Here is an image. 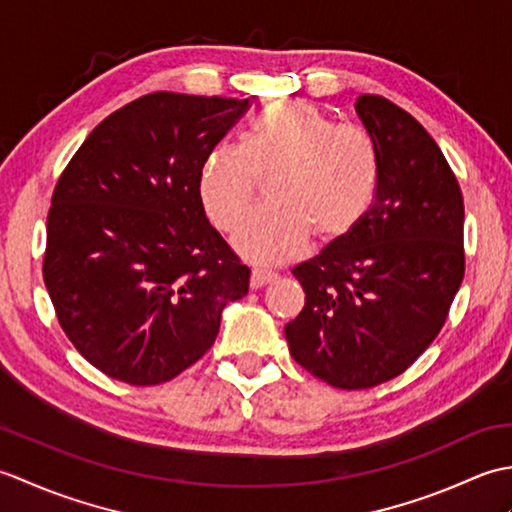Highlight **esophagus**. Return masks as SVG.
Wrapping results in <instances>:
<instances>
[{
	"instance_id": "esophagus-1",
	"label": "esophagus",
	"mask_w": 512,
	"mask_h": 512,
	"mask_svg": "<svg viewBox=\"0 0 512 512\" xmlns=\"http://www.w3.org/2000/svg\"><path fill=\"white\" fill-rule=\"evenodd\" d=\"M277 279V273L273 270H264V268H253V273H250V288L257 290L266 284H273Z\"/></svg>"
}]
</instances>
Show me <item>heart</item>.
<instances>
[{"label":"heart","mask_w":512,"mask_h":512,"mask_svg":"<svg viewBox=\"0 0 512 512\" xmlns=\"http://www.w3.org/2000/svg\"><path fill=\"white\" fill-rule=\"evenodd\" d=\"M273 173V206L248 215L233 237L239 253L259 264L297 257L310 235L332 242L350 233L374 200L378 156L367 132L336 125L317 105H270L246 147L224 143L204 162L200 198L213 226L233 231L255 200L259 178Z\"/></svg>","instance_id":"b5f03b06"}]
</instances>
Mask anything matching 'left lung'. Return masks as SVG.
<instances>
[{
  "mask_svg": "<svg viewBox=\"0 0 512 512\" xmlns=\"http://www.w3.org/2000/svg\"><path fill=\"white\" fill-rule=\"evenodd\" d=\"M356 114L378 156L374 200L350 233L292 268L306 306L284 330L292 358L339 389L405 372L464 277V200L436 140L378 94L358 96Z\"/></svg>",
  "mask_w": 512,
  "mask_h": 512,
  "instance_id": "1",
  "label": "left lung"
}]
</instances>
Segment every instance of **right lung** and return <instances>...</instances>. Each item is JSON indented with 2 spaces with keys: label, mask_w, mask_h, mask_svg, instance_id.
<instances>
[{
  "label": "right lung",
  "mask_w": 512,
  "mask_h": 512,
  "mask_svg": "<svg viewBox=\"0 0 512 512\" xmlns=\"http://www.w3.org/2000/svg\"><path fill=\"white\" fill-rule=\"evenodd\" d=\"M244 99L154 92L92 129L48 211L43 281L85 361L136 387L209 352L250 270L204 215L206 158Z\"/></svg>",
  "instance_id": "add662e5"
}]
</instances>
